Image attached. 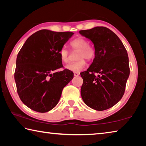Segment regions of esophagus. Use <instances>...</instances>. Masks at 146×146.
<instances>
[{"label": "esophagus", "mask_w": 146, "mask_h": 146, "mask_svg": "<svg viewBox=\"0 0 146 146\" xmlns=\"http://www.w3.org/2000/svg\"><path fill=\"white\" fill-rule=\"evenodd\" d=\"M79 75H80V73H78V72H74V76H77Z\"/></svg>", "instance_id": "obj_1"}]
</instances>
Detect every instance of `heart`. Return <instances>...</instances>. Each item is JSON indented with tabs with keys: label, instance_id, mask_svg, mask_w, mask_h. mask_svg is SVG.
Instances as JSON below:
<instances>
[{
	"label": "heart",
	"instance_id": "obj_1",
	"mask_svg": "<svg viewBox=\"0 0 146 146\" xmlns=\"http://www.w3.org/2000/svg\"><path fill=\"white\" fill-rule=\"evenodd\" d=\"M70 45L74 50L79 51L78 53V61L70 63L66 66L68 70L73 72H79L86 68L85 60H91L95 57V49L94 47L89 44L88 41L82 37H78L71 42ZM62 62L68 63L70 58V53L67 49L62 48L59 52Z\"/></svg>",
	"mask_w": 146,
	"mask_h": 146
}]
</instances>
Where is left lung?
<instances>
[{
	"label": "left lung",
	"mask_w": 146,
	"mask_h": 146,
	"mask_svg": "<svg viewBox=\"0 0 146 146\" xmlns=\"http://www.w3.org/2000/svg\"><path fill=\"white\" fill-rule=\"evenodd\" d=\"M79 33L92 41L95 49L92 64L87 71L80 73L82 98L93 110H108L124 94L130 73L127 51L117 35L106 27H95Z\"/></svg>",
	"instance_id": "8db88e82"
}]
</instances>
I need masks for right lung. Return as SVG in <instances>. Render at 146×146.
I'll return each mask as SVG.
<instances>
[{"instance_id":"add662e5","label":"right lung","mask_w":146,"mask_h":146,"mask_svg":"<svg viewBox=\"0 0 146 146\" xmlns=\"http://www.w3.org/2000/svg\"><path fill=\"white\" fill-rule=\"evenodd\" d=\"M73 33L42 29L27 39L17 57L15 71L17 91L31 110L46 113L60 100L63 88L72 80L73 73L63 68L59 55Z\"/></svg>"}]
</instances>
